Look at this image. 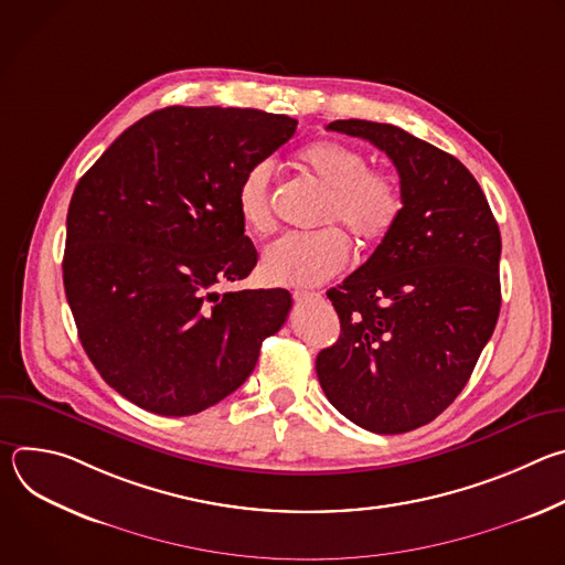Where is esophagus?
Instances as JSON below:
<instances>
[{"instance_id":"obj_1","label":"esophagus","mask_w":565,"mask_h":565,"mask_svg":"<svg viewBox=\"0 0 565 565\" xmlns=\"http://www.w3.org/2000/svg\"><path fill=\"white\" fill-rule=\"evenodd\" d=\"M292 299H295L297 303H317V301H321V295H319V292H303V290H297V292L292 295Z\"/></svg>"}]
</instances>
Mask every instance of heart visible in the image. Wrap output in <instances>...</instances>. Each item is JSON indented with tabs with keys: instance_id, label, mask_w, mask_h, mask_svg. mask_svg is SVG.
I'll return each instance as SVG.
<instances>
[{
	"instance_id": "b5f03b06",
	"label": "heart",
	"mask_w": 565,
	"mask_h": 565,
	"mask_svg": "<svg viewBox=\"0 0 565 565\" xmlns=\"http://www.w3.org/2000/svg\"><path fill=\"white\" fill-rule=\"evenodd\" d=\"M297 158L310 177L329 188L319 212V223L327 227L284 234L266 248L262 270L277 286H315L338 277L351 262V244L343 231L366 248L377 246L395 230L405 210L397 179L369 168V156L351 145L315 140L299 149ZM273 177V160L262 158L236 183V210L250 232L266 234L275 225Z\"/></svg>"
}]
</instances>
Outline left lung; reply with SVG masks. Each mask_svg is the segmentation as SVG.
Instances as JSON below:
<instances>
[{"label": "left lung", "mask_w": 565, "mask_h": 565, "mask_svg": "<svg viewBox=\"0 0 565 565\" xmlns=\"http://www.w3.org/2000/svg\"><path fill=\"white\" fill-rule=\"evenodd\" d=\"M331 131L382 149L399 174L395 230L327 295L340 340L315 369L331 405L373 434L438 418L465 388L501 310V232L469 170L386 122L335 120Z\"/></svg>", "instance_id": "8db88e82"}]
</instances>
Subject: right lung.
<instances>
[{"mask_svg":"<svg viewBox=\"0 0 565 565\" xmlns=\"http://www.w3.org/2000/svg\"><path fill=\"white\" fill-rule=\"evenodd\" d=\"M259 109L166 107L77 181L64 292L103 380L158 416L199 414L248 380L290 312L284 288L227 290L257 266L236 183L292 138Z\"/></svg>","mask_w":565,"mask_h":565,"instance_id":"right-lung-1","label":"right lung"}]
</instances>
